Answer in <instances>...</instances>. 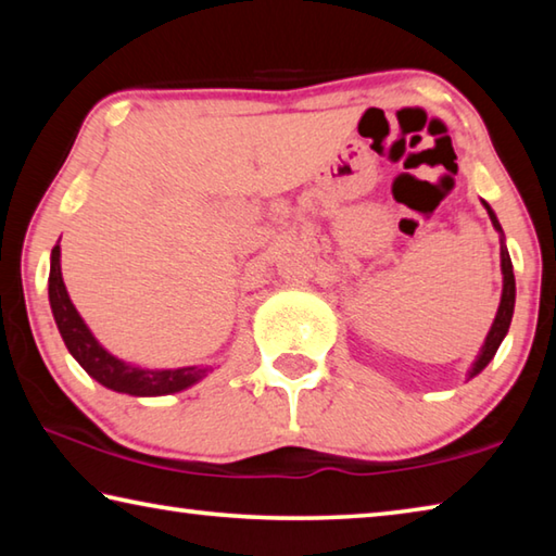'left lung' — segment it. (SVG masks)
Segmentation results:
<instances>
[{"label":"left lung","mask_w":556,"mask_h":556,"mask_svg":"<svg viewBox=\"0 0 556 556\" xmlns=\"http://www.w3.org/2000/svg\"><path fill=\"white\" fill-rule=\"evenodd\" d=\"M485 205L488 215H491V220L495 225L497 232H503L501 223H497L495 213L491 211V205ZM501 267H503V299H501V306H497V314H495V321L491 326V333H488L485 343L481 348V353H478V361L473 363V368H470L468 378H473V375L481 372L488 363L493 361V355L497 353V348H501L503 338L507 333V328H510V321H513V312H515V275H513V262H510V255H507V248L505 242L501 244Z\"/></svg>","instance_id":"8db88e82"}]
</instances>
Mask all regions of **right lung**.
I'll list each match as a JSON object with an SVG mask.
<instances>
[{"label": "right lung", "instance_id": "1", "mask_svg": "<svg viewBox=\"0 0 556 556\" xmlns=\"http://www.w3.org/2000/svg\"><path fill=\"white\" fill-rule=\"evenodd\" d=\"M49 301L51 312L59 326L61 338L71 355L80 363L90 378H96L108 390L135 394V397H154V394H172L191 388L199 382L211 368H178V370H142L135 365H127L119 357L110 355L102 348L90 328L83 321L80 314L75 312L73 301L65 291L61 277V248L55 244L51 250V275H49Z\"/></svg>", "mask_w": 556, "mask_h": 556}]
</instances>
